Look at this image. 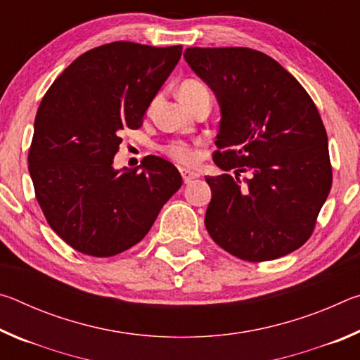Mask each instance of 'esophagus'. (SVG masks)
Returning a JSON list of instances; mask_svg holds the SVG:
<instances>
[{"mask_svg": "<svg viewBox=\"0 0 360 360\" xmlns=\"http://www.w3.org/2000/svg\"><path fill=\"white\" fill-rule=\"evenodd\" d=\"M179 173H181L182 179H184L186 184H188V182L193 181V179H197L200 176V173L192 172V169H187V168H179Z\"/></svg>", "mask_w": 360, "mask_h": 360, "instance_id": "1", "label": "esophagus"}]
</instances>
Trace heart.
I'll list each match as a JSON object with an SVG mask.
<instances>
[{"label":"heart","instance_id":"heart-1","mask_svg":"<svg viewBox=\"0 0 360 360\" xmlns=\"http://www.w3.org/2000/svg\"><path fill=\"white\" fill-rule=\"evenodd\" d=\"M178 94L179 98L184 101L187 106H191L193 101H197L205 95L211 96L208 85L198 81V79H186V81H182L179 84ZM162 152L167 157L172 158V160L184 163V165H192V163L197 162L198 158V150L195 149V146L187 141H182V139H173V141L163 144Z\"/></svg>","mask_w":360,"mask_h":360}]
</instances>
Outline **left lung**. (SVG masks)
I'll return each instance as SVG.
<instances>
[{
	"instance_id": "left-lung-1",
	"label": "left lung",
	"mask_w": 360,
	"mask_h": 360,
	"mask_svg": "<svg viewBox=\"0 0 360 360\" xmlns=\"http://www.w3.org/2000/svg\"><path fill=\"white\" fill-rule=\"evenodd\" d=\"M186 62L210 85L222 119L206 176L211 238L235 257L273 260L311 236L332 187L326 127L302 84L249 47H188ZM243 172L248 178L239 179Z\"/></svg>"
}]
</instances>
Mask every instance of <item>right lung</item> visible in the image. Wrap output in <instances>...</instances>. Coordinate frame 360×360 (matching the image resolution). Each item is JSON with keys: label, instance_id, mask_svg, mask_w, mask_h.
<instances>
[{"label": "right lung", "instance_id": "1", "mask_svg": "<svg viewBox=\"0 0 360 360\" xmlns=\"http://www.w3.org/2000/svg\"><path fill=\"white\" fill-rule=\"evenodd\" d=\"M181 52L129 41L90 49L42 98L28 169L47 224L76 251L111 257L135 246L182 186L178 168L155 155L112 168L120 131L143 125Z\"/></svg>", "mask_w": 360, "mask_h": 360}]
</instances>
